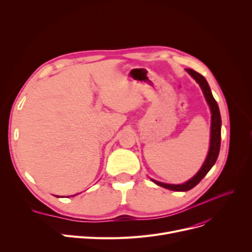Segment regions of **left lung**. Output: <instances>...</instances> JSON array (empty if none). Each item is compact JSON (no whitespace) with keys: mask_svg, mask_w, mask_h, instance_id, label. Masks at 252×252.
<instances>
[{"mask_svg":"<svg viewBox=\"0 0 252 252\" xmlns=\"http://www.w3.org/2000/svg\"><path fill=\"white\" fill-rule=\"evenodd\" d=\"M186 71L195 79L196 83L201 88V90L203 92V95L205 97V100L209 106V109L211 112L210 143H209V150H208L207 156L205 158L202 166L200 167L199 170H198V173L193 178L188 180L186 183L174 185V184H165V183H161V182H158L156 180L150 179L153 183L158 185V186L163 187V188L171 190V191H180V192L191 190L206 176V174L210 170V168L213 167L214 164L216 163L219 153H220V148L221 119H220L219 105H218L217 101L215 100L213 94H211L210 88L208 86V83L206 82V79L204 78V76L201 75L200 73L196 72L193 69H190V68H186Z\"/></svg>","mask_w":252,"mask_h":252,"instance_id":"8db88e82","label":"left lung"}]
</instances>
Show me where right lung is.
<instances>
[{
    "label": "right lung",
    "mask_w": 252,
    "mask_h": 252,
    "mask_svg": "<svg viewBox=\"0 0 252 252\" xmlns=\"http://www.w3.org/2000/svg\"><path fill=\"white\" fill-rule=\"evenodd\" d=\"M56 197H59V196H56Z\"/></svg>",
    "instance_id": "1"
}]
</instances>
